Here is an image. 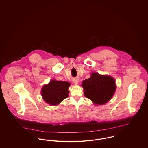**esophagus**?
<instances>
[{
	"label": "esophagus",
	"instance_id": "34e87169",
	"mask_svg": "<svg viewBox=\"0 0 148 148\" xmlns=\"http://www.w3.org/2000/svg\"><path fill=\"white\" fill-rule=\"evenodd\" d=\"M73 81V83L74 84H77L78 82H79V80L77 79H74Z\"/></svg>",
	"mask_w": 148,
	"mask_h": 148
}]
</instances>
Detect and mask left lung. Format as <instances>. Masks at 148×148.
I'll list each match as a JSON object with an SVG mask.
<instances>
[{
	"label": "left lung",
	"instance_id": "1",
	"mask_svg": "<svg viewBox=\"0 0 148 148\" xmlns=\"http://www.w3.org/2000/svg\"><path fill=\"white\" fill-rule=\"evenodd\" d=\"M85 97L95 104L102 105L113 97L115 91V82L113 77L93 73L91 77L82 82Z\"/></svg>",
	"mask_w": 148,
	"mask_h": 148
}]
</instances>
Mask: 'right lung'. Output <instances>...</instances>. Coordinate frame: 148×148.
<instances>
[{"label":"right lung","mask_w":148,"mask_h":148,"mask_svg":"<svg viewBox=\"0 0 148 148\" xmlns=\"http://www.w3.org/2000/svg\"><path fill=\"white\" fill-rule=\"evenodd\" d=\"M71 84L67 82L53 80L42 87V94L44 101L52 106H56L68 97V88Z\"/></svg>","instance_id":"obj_1"}]
</instances>
